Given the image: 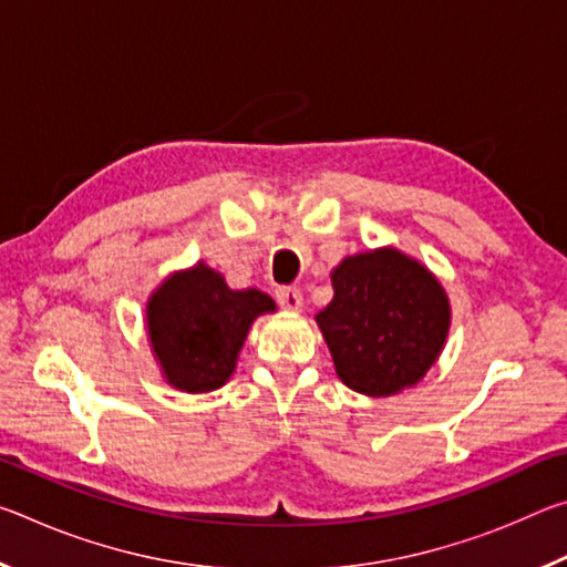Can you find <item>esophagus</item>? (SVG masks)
I'll return each mask as SVG.
<instances>
[{
    "label": "esophagus",
    "mask_w": 567,
    "mask_h": 567,
    "mask_svg": "<svg viewBox=\"0 0 567 567\" xmlns=\"http://www.w3.org/2000/svg\"><path fill=\"white\" fill-rule=\"evenodd\" d=\"M277 302H280L285 310L290 312H300L302 310V292L297 290V287H280V290L275 292Z\"/></svg>",
    "instance_id": "obj_1"
}]
</instances>
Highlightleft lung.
<instances>
[{"mask_svg": "<svg viewBox=\"0 0 567 567\" xmlns=\"http://www.w3.org/2000/svg\"><path fill=\"white\" fill-rule=\"evenodd\" d=\"M330 277L334 297L315 322L338 378L368 398L417 385L443 352L453 318L437 277L398 247L344 257Z\"/></svg>", "mask_w": 567, "mask_h": 567, "instance_id": "left-lung-1", "label": "left lung"}]
</instances>
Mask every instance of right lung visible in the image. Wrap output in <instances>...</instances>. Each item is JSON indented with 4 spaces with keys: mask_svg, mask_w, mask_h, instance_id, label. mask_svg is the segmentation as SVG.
Returning a JSON list of instances; mask_svg holds the SVG:
<instances>
[{
    "mask_svg": "<svg viewBox=\"0 0 567 567\" xmlns=\"http://www.w3.org/2000/svg\"><path fill=\"white\" fill-rule=\"evenodd\" d=\"M275 310L270 295L255 287L233 290L205 262L167 275L145 305L147 340L162 378L192 395L223 388L252 322Z\"/></svg>",
    "mask_w": 567,
    "mask_h": 567,
    "instance_id": "right-lung-1",
    "label": "right lung"
}]
</instances>
